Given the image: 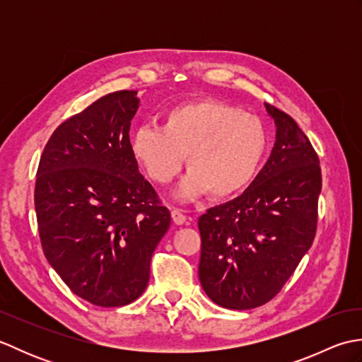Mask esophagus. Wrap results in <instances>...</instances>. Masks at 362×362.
I'll use <instances>...</instances> for the list:
<instances>
[{
	"instance_id": "obj_1",
	"label": "esophagus",
	"mask_w": 362,
	"mask_h": 362,
	"mask_svg": "<svg viewBox=\"0 0 362 362\" xmlns=\"http://www.w3.org/2000/svg\"><path fill=\"white\" fill-rule=\"evenodd\" d=\"M171 216H173V221L175 222L177 226L187 224V216H185V213H183V210H180V209H173Z\"/></svg>"
}]
</instances>
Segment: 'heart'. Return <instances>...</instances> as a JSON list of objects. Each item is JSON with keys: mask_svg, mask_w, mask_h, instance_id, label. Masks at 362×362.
<instances>
[{"mask_svg": "<svg viewBox=\"0 0 362 362\" xmlns=\"http://www.w3.org/2000/svg\"><path fill=\"white\" fill-rule=\"evenodd\" d=\"M129 146L136 163L157 185L171 183L187 156L189 174L179 196L194 199L210 193L214 199H227L241 193L257 177L269 135L255 115L202 99L166 110L160 127H136Z\"/></svg>", "mask_w": 362, "mask_h": 362, "instance_id": "b5f03b06", "label": "heart"}]
</instances>
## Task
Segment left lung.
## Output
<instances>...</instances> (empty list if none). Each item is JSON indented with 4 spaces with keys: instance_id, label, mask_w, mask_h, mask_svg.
<instances>
[{
    "instance_id": "left-lung-1",
    "label": "left lung",
    "mask_w": 362,
    "mask_h": 362,
    "mask_svg": "<svg viewBox=\"0 0 362 362\" xmlns=\"http://www.w3.org/2000/svg\"><path fill=\"white\" fill-rule=\"evenodd\" d=\"M276 140L250 187L199 218V280L214 303L252 310L272 300L314 241L319 157L288 113L266 104Z\"/></svg>"
}]
</instances>
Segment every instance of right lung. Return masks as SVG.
Returning <instances> with one entry per match:
<instances>
[{
  "instance_id": "1",
  "label": "right lung",
  "mask_w": 362,
  "mask_h": 362,
  "mask_svg": "<svg viewBox=\"0 0 362 362\" xmlns=\"http://www.w3.org/2000/svg\"><path fill=\"white\" fill-rule=\"evenodd\" d=\"M136 91L98 99L46 143L34 204L46 259L76 296L96 306L132 303L171 213L130 153Z\"/></svg>"
}]
</instances>
